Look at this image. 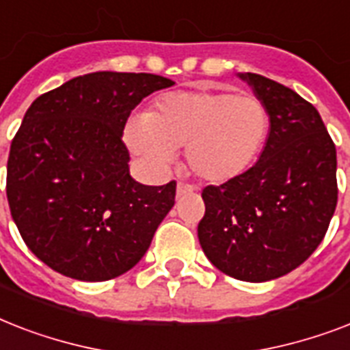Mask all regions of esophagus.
<instances>
[{"label":"esophagus","instance_id":"obj_1","mask_svg":"<svg viewBox=\"0 0 350 350\" xmlns=\"http://www.w3.org/2000/svg\"><path fill=\"white\" fill-rule=\"evenodd\" d=\"M196 191V187L191 185V183H183V181H180L178 183V187H176V192H178V196H185V194H191V192Z\"/></svg>","mask_w":350,"mask_h":350}]
</instances>
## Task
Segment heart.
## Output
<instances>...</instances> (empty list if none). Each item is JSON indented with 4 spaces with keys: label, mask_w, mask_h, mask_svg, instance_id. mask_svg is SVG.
Wrapping results in <instances>:
<instances>
[{
    "label": "heart",
    "mask_w": 350,
    "mask_h": 350,
    "mask_svg": "<svg viewBox=\"0 0 350 350\" xmlns=\"http://www.w3.org/2000/svg\"><path fill=\"white\" fill-rule=\"evenodd\" d=\"M271 114L260 98L230 90H176L159 96L126 126L132 152L156 169L185 147L189 169L208 183H227L250 169L269 134Z\"/></svg>",
    "instance_id": "b5f03b06"
}]
</instances>
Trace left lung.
<instances>
[{
  "instance_id": "left-lung-1",
  "label": "left lung",
  "mask_w": 350,
  "mask_h": 350,
  "mask_svg": "<svg viewBox=\"0 0 350 350\" xmlns=\"http://www.w3.org/2000/svg\"><path fill=\"white\" fill-rule=\"evenodd\" d=\"M271 114L260 159L245 174L203 189L198 238L211 263L241 282H269L321 243L338 203L336 147L320 112L285 85L238 74Z\"/></svg>"
}]
</instances>
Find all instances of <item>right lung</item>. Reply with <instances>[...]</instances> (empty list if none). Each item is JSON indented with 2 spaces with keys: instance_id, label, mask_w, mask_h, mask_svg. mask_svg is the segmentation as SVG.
<instances>
[{
  "instance_id": "obj_1",
  "label": "right lung",
  "mask_w": 350,
  "mask_h": 350,
  "mask_svg": "<svg viewBox=\"0 0 350 350\" xmlns=\"http://www.w3.org/2000/svg\"><path fill=\"white\" fill-rule=\"evenodd\" d=\"M174 81L92 72L41 94L10 145L7 200L14 224L52 271L107 282L131 271L174 207L176 181L142 185L121 142L143 98Z\"/></svg>"
}]
</instances>
